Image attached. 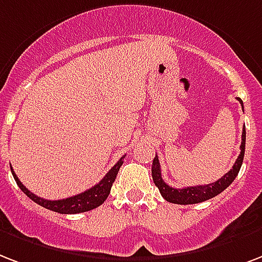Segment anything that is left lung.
Returning <instances> with one entry per match:
<instances>
[{
	"instance_id": "8db88e82",
	"label": "left lung",
	"mask_w": 262,
	"mask_h": 262,
	"mask_svg": "<svg viewBox=\"0 0 262 262\" xmlns=\"http://www.w3.org/2000/svg\"><path fill=\"white\" fill-rule=\"evenodd\" d=\"M239 103L242 104L243 101L239 97ZM245 145H246V129L243 127L242 132V144H241V154L237 157L236 162L232 166V169L224 174L220 180H217L215 183L206 185H196V187H187V188H171L163 181L162 173H161V165H159V159L158 157L154 158L152 161V180L155 185L159 189V192L162 195L167 202L177 203V205H193V203H201L205 201H209L211 198H214L215 195H219L224 191L228 185L232 184V181L237 176L241 166H242L243 157H245Z\"/></svg>"
}]
</instances>
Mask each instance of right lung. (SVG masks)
Wrapping results in <instances>:
<instances>
[{"instance_id":"right-lung-1","label":"right lung","mask_w":262,"mask_h":262,"mask_svg":"<svg viewBox=\"0 0 262 262\" xmlns=\"http://www.w3.org/2000/svg\"><path fill=\"white\" fill-rule=\"evenodd\" d=\"M123 158H125V155H123L111 169H110L108 173L103 177V180L100 181L99 184H96L95 187H92V188H89L88 191H85V192L78 193V195H74V196L66 198V199H60V201H47V199H43V198L37 196L35 193L30 192L29 189L21 184V181L17 179V176H16V173L13 171L12 167L11 170L12 174H13V179H15L16 181V184L19 185V188L21 189L31 201L38 203L39 206L45 207V209H49V210L52 211H56V213H60V214H77V213H83V211H89L92 210V209H96V207H99L100 205L104 203L105 199L108 198L111 187H113V183L115 181V179H117L119 167L122 166Z\"/></svg>"}]
</instances>
